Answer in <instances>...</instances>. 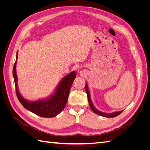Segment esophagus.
Wrapping results in <instances>:
<instances>
[{
  "mask_svg": "<svg viewBox=\"0 0 150 150\" xmlns=\"http://www.w3.org/2000/svg\"><path fill=\"white\" fill-rule=\"evenodd\" d=\"M78 72H79V73H81V72H82V70H81V69H78Z\"/></svg>",
  "mask_w": 150,
  "mask_h": 150,
  "instance_id": "esophagus-1",
  "label": "esophagus"
}]
</instances>
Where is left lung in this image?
Listing matches in <instances>:
<instances>
[{
  "label": "left lung",
  "instance_id": "obj_1",
  "mask_svg": "<svg viewBox=\"0 0 150 150\" xmlns=\"http://www.w3.org/2000/svg\"><path fill=\"white\" fill-rule=\"evenodd\" d=\"M85 89H86V93H87V95H88V102H89V104L90 108L94 113H96V114L99 115V116H103V117H114L118 116L122 112V111H116V112H112V113H106V112H103L102 111L98 110L97 109L95 108L94 106L93 105V102L91 101V95H90V93H89V90H88V84L86 83V85H85Z\"/></svg>",
  "mask_w": 150,
  "mask_h": 150
}]
</instances>
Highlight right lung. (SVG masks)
<instances>
[{
    "mask_svg": "<svg viewBox=\"0 0 150 150\" xmlns=\"http://www.w3.org/2000/svg\"><path fill=\"white\" fill-rule=\"evenodd\" d=\"M18 57L17 51L16 60L13 67V77L14 79L16 94L18 99L26 110L38 116L44 117H53L64 110L67 101L71 86L76 78V72L72 71L62 79L57 85L56 89L52 95L47 98L30 101L25 99L20 94L17 86L16 64Z\"/></svg>",
    "mask_w": 150,
    "mask_h": 150,
    "instance_id": "right-lung-1",
    "label": "right lung"
}]
</instances>
